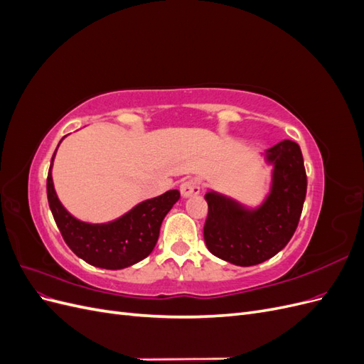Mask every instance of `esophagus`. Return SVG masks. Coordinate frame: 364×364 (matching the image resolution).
<instances>
[{"label":"esophagus","mask_w":364,"mask_h":364,"mask_svg":"<svg viewBox=\"0 0 364 364\" xmlns=\"http://www.w3.org/2000/svg\"><path fill=\"white\" fill-rule=\"evenodd\" d=\"M181 194L182 197H191V196H197L200 193V182L197 179H188L183 181L181 183Z\"/></svg>","instance_id":"34e87169"}]
</instances>
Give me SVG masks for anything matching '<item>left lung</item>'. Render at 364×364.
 I'll return each instance as SVG.
<instances>
[{"label":"left lung","instance_id":"8db88e82","mask_svg":"<svg viewBox=\"0 0 364 364\" xmlns=\"http://www.w3.org/2000/svg\"><path fill=\"white\" fill-rule=\"evenodd\" d=\"M273 164L272 188L257 209L218 193H206L208 217L203 238L208 250L241 267L255 266L282 250L299 223L306 196L301 147L284 139L266 151Z\"/></svg>","mask_w":364,"mask_h":364}]
</instances>
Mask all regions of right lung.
<instances>
[{"mask_svg": "<svg viewBox=\"0 0 364 364\" xmlns=\"http://www.w3.org/2000/svg\"><path fill=\"white\" fill-rule=\"evenodd\" d=\"M54 155L47 178L48 205L65 243L75 255L91 266L109 270L129 267L149 257L156 246L162 220L179 200L181 193L170 190L162 196L141 202L114 222L102 225L85 223L63 208L54 191L51 178Z\"/></svg>", "mask_w": 364, "mask_h": 364, "instance_id": "right-lung-1", "label": "right lung"}]
</instances>
